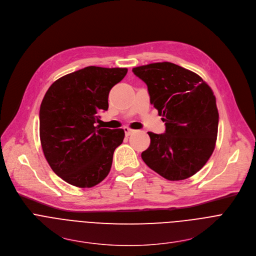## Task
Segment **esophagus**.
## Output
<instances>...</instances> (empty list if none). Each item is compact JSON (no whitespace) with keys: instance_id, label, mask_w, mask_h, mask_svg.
<instances>
[{"instance_id":"esophagus-1","label":"esophagus","mask_w":256,"mask_h":256,"mask_svg":"<svg viewBox=\"0 0 256 256\" xmlns=\"http://www.w3.org/2000/svg\"><path fill=\"white\" fill-rule=\"evenodd\" d=\"M124 132H126V136H130L134 130H132V128H128V126H126V128H124Z\"/></svg>"}]
</instances>
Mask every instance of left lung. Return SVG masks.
<instances>
[{"instance_id": "8db88e82", "label": "left lung", "mask_w": 256, "mask_h": 256, "mask_svg": "<svg viewBox=\"0 0 256 256\" xmlns=\"http://www.w3.org/2000/svg\"><path fill=\"white\" fill-rule=\"evenodd\" d=\"M148 86L150 102L164 122V134L148 132L142 158L170 181L185 180L203 168L216 144L219 114L215 96L196 73L171 62L132 68Z\"/></svg>"}]
</instances>
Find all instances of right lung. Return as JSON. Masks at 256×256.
<instances>
[{
    "label": "right lung",
    "instance_id": "add662e5",
    "mask_svg": "<svg viewBox=\"0 0 256 256\" xmlns=\"http://www.w3.org/2000/svg\"><path fill=\"white\" fill-rule=\"evenodd\" d=\"M126 68L88 66L57 79L40 106V140L53 172L70 185L92 188L110 173L124 130L96 126L108 94Z\"/></svg>",
    "mask_w": 256,
    "mask_h": 256
}]
</instances>
